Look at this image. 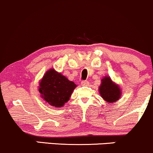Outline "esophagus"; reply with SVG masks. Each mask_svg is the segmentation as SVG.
Here are the masks:
<instances>
[{
    "label": "esophagus",
    "instance_id": "34e87169",
    "mask_svg": "<svg viewBox=\"0 0 153 153\" xmlns=\"http://www.w3.org/2000/svg\"><path fill=\"white\" fill-rule=\"evenodd\" d=\"M88 84H89V83L86 81V80H83V81L81 82V85H83V86H87V85H88Z\"/></svg>",
    "mask_w": 153,
    "mask_h": 153
}]
</instances>
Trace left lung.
Masks as SVG:
<instances>
[{
	"instance_id": "obj_1",
	"label": "left lung",
	"mask_w": 153,
	"mask_h": 153,
	"mask_svg": "<svg viewBox=\"0 0 153 153\" xmlns=\"http://www.w3.org/2000/svg\"><path fill=\"white\" fill-rule=\"evenodd\" d=\"M99 91L100 96L107 104L118 101L122 93L119 85L114 83L108 76H105L102 78L101 85L99 87Z\"/></svg>"
}]
</instances>
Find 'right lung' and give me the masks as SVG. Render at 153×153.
<instances>
[{"label": "right lung", "instance_id": "right-lung-1", "mask_svg": "<svg viewBox=\"0 0 153 153\" xmlns=\"http://www.w3.org/2000/svg\"><path fill=\"white\" fill-rule=\"evenodd\" d=\"M76 86L74 82L69 80L54 69H50L40 81L38 90L43 100L59 108L69 101Z\"/></svg>", "mask_w": 153, "mask_h": 153}]
</instances>
